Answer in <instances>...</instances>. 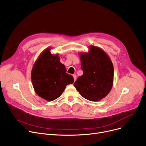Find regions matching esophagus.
Listing matches in <instances>:
<instances>
[{
  "instance_id": "1",
  "label": "esophagus",
  "mask_w": 146,
  "mask_h": 146,
  "mask_svg": "<svg viewBox=\"0 0 146 146\" xmlns=\"http://www.w3.org/2000/svg\"><path fill=\"white\" fill-rule=\"evenodd\" d=\"M73 77H74V81L76 80V75H73Z\"/></svg>"
}]
</instances>
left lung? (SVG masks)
I'll return each mask as SVG.
<instances>
[{
    "instance_id": "obj_1",
    "label": "left lung",
    "mask_w": 146,
    "mask_h": 146,
    "mask_svg": "<svg viewBox=\"0 0 146 146\" xmlns=\"http://www.w3.org/2000/svg\"><path fill=\"white\" fill-rule=\"evenodd\" d=\"M83 75L74 85L81 96L91 101L104 98L113 87L114 68L107 54L101 49L92 46L88 53L80 54Z\"/></svg>"
}]
</instances>
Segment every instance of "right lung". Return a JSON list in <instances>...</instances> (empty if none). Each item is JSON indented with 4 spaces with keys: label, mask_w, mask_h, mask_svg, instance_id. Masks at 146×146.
Masks as SVG:
<instances>
[{
    "label": "right lung",
    "mask_w": 146,
    "mask_h": 146,
    "mask_svg": "<svg viewBox=\"0 0 146 146\" xmlns=\"http://www.w3.org/2000/svg\"><path fill=\"white\" fill-rule=\"evenodd\" d=\"M50 48L43 52L33 66L31 79L35 91L47 101L61 96L67 85L74 82L73 76L66 73L58 55H52Z\"/></svg>",
    "instance_id": "1"
}]
</instances>
